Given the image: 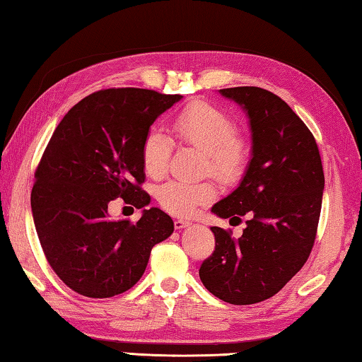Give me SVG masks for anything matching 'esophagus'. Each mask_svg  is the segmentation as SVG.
Wrapping results in <instances>:
<instances>
[{
    "label": "esophagus",
    "instance_id": "34e87169",
    "mask_svg": "<svg viewBox=\"0 0 362 362\" xmlns=\"http://www.w3.org/2000/svg\"><path fill=\"white\" fill-rule=\"evenodd\" d=\"M188 226H190V222H188V221H183V219H175L174 221V227L177 228V230H182V228H185Z\"/></svg>",
    "mask_w": 362,
    "mask_h": 362
}]
</instances>
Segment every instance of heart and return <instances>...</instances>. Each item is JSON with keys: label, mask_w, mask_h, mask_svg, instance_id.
Segmentation results:
<instances>
[{"label": "heart", "mask_w": 362, "mask_h": 362, "mask_svg": "<svg viewBox=\"0 0 362 362\" xmlns=\"http://www.w3.org/2000/svg\"><path fill=\"white\" fill-rule=\"evenodd\" d=\"M172 132L177 139L197 148L204 156V169L222 180H235L243 174L250 158V143L235 132L233 119L208 101H193L172 117ZM170 140L159 129H151L141 141V165L151 179L168 170ZM212 182L197 183L172 180L160 185L156 198L160 208L174 216H193L202 206L216 198Z\"/></svg>", "instance_id": "1"}]
</instances>
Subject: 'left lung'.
I'll return each instance as SVG.
<instances>
[{"label":"left lung","mask_w":362,"mask_h":362,"mask_svg":"<svg viewBox=\"0 0 362 362\" xmlns=\"http://www.w3.org/2000/svg\"><path fill=\"white\" fill-rule=\"evenodd\" d=\"M219 91L248 114L253 148L238 188L211 211L248 221L238 240L211 227L216 248L199 279L222 301L255 305L279 293L311 255L322 206V160L311 130L277 95L259 87Z\"/></svg>","instance_id":"left-lung-1"}]
</instances>
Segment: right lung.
<instances>
[{"mask_svg": "<svg viewBox=\"0 0 362 362\" xmlns=\"http://www.w3.org/2000/svg\"><path fill=\"white\" fill-rule=\"evenodd\" d=\"M182 100L145 88H107L78 101L57 125L35 170L32 214L49 266L69 288L109 298L132 288L151 248L170 237L174 222L145 209L141 141L160 114ZM116 197L144 208L136 224L111 221Z\"/></svg>", "mask_w": 362, "mask_h": 362, "instance_id": "add662e5", "label": "right lung"}]
</instances>
